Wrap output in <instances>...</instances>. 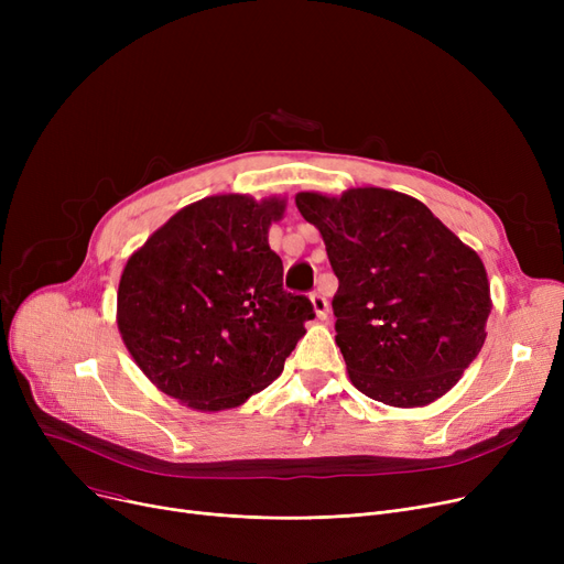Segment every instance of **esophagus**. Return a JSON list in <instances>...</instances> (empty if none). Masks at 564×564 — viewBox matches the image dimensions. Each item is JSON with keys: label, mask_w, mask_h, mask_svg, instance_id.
<instances>
[{"label": "esophagus", "mask_w": 564, "mask_h": 564, "mask_svg": "<svg viewBox=\"0 0 564 564\" xmlns=\"http://www.w3.org/2000/svg\"><path fill=\"white\" fill-rule=\"evenodd\" d=\"M311 304H313V311H315L317 319H327V315H329V302H327V297H322L319 292H313V294H311Z\"/></svg>", "instance_id": "34e87169"}]
</instances>
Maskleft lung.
<instances>
[{
  "instance_id": "left-lung-1",
  "label": "left lung",
  "mask_w": 564,
  "mask_h": 564,
  "mask_svg": "<svg viewBox=\"0 0 564 564\" xmlns=\"http://www.w3.org/2000/svg\"><path fill=\"white\" fill-rule=\"evenodd\" d=\"M338 276L336 343L354 387L391 406L446 395L478 357L491 313L480 256L406 194L300 192Z\"/></svg>"
}]
</instances>
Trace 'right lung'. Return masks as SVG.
<instances>
[{"mask_svg":"<svg viewBox=\"0 0 564 564\" xmlns=\"http://www.w3.org/2000/svg\"><path fill=\"white\" fill-rule=\"evenodd\" d=\"M283 198H200L134 251L118 283L116 322L155 387L198 411H221L270 387L306 334L313 304L283 290L267 232Z\"/></svg>","mask_w":564,"mask_h":564,"instance_id":"add662e5","label":"right lung"}]
</instances>
